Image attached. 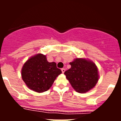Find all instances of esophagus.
<instances>
[{"mask_svg":"<svg viewBox=\"0 0 121 121\" xmlns=\"http://www.w3.org/2000/svg\"><path fill=\"white\" fill-rule=\"evenodd\" d=\"M61 71H62V73H64V72H65V68H62L61 69Z\"/></svg>","mask_w":121,"mask_h":121,"instance_id":"obj_1","label":"esophagus"}]
</instances>
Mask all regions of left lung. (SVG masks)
<instances>
[{
  "label": "left lung",
  "instance_id": "1",
  "mask_svg": "<svg viewBox=\"0 0 121 121\" xmlns=\"http://www.w3.org/2000/svg\"><path fill=\"white\" fill-rule=\"evenodd\" d=\"M71 68L64 74L73 88L80 93H84L93 88L99 79L98 68L92 62L85 59H76L70 62Z\"/></svg>",
  "mask_w": 121,
  "mask_h": 121
}]
</instances>
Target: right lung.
Here are the masks:
<instances>
[{
	"instance_id": "add662e5",
	"label": "right lung",
	"mask_w": 121,
	"mask_h": 121,
	"mask_svg": "<svg viewBox=\"0 0 121 121\" xmlns=\"http://www.w3.org/2000/svg\"><path fill=\"white\" fill-rule=\"evenodd\" d=\"M61 70L54 62L47 61L42 54L31 57L25 63L22 69V78L30 89L38 93L47 91Z\"/></svg>"
}]
</instances>
